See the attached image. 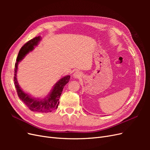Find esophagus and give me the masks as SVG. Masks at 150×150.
Here are the masks:
<instances>
[{
    "label": "esophagus",
    "instance_id": "1",
    "mask_svg": "<svg viewBox=\"0 0 150 150\" xmlns=\"http://www.w3.org/2000/svg\"><path fill=\"white\" fill-rule=\"evenodd\" d=\"M81 76H82V74H81V72H79V71H76L74 73V74H73L74 78H78V79L80 78L81 77Z\"/></svg>",
    "mask_w": 150,
    "mask_h": 150
}]
</instances>
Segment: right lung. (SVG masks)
Listing matches in <instances>:
<instances>
[{"instance_id": "add662e5", "label": "right lung", "mask_w": 150, "mask_h": 150, "mask_svg": "<svg viewBox=\"0 0 150 150\" xmlns=\"http://www.w3.org/2000/svg\"><path fill=\"white\" fill-rule=\"evenodd\" d=\"M40 40V36L35 37L34 38L29 40L28 42H27L20 49L17 57L16 62L15 63L13 81H14V84L18 96L29 108L30 110L38 112H49L57 108L59 103V99L62 94V89L64 88V86L69 81L71 76H67L61 79L54 86L49 96L46 98L43 99L42 100H39V99L36 100L35 99L30 98L28 94L24 93L23 91L21 89L19 84H18L16 78L17 66L19 64V62L21 61L29 51H31L34 49V46H37Z\"/></svg>"}]
</instances>
